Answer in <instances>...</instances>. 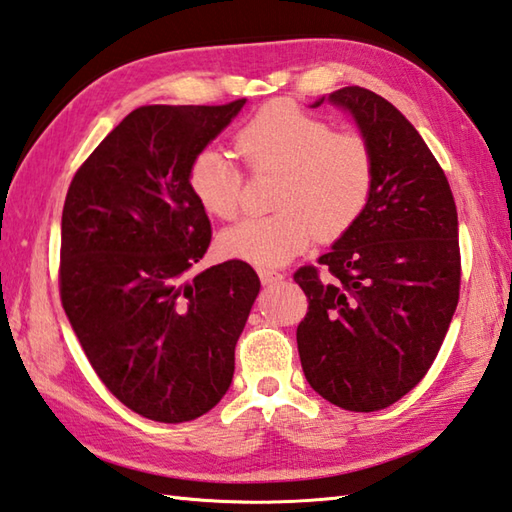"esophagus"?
Segmentation results:
<instances>
[{"instance_id": "obj_1", "label": "esophagus", "mask_w": 512, "mask_h": 512, "mask_svg": "<svg viewBox=\"0 0 512 512\" xmlns=\"http://www.w3.org/2000/svg\"><path fill=\"white\" fill-rule=\"evenodd\" d=\"M259 279H262V284H264V286H270V284H277V281L284 279V275L277 273V270L259 268Z\"/></svg>"}]
</instances>
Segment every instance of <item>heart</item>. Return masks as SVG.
Here are the masks:
<instances>
[{
    "label": "heart",
    "instance_id": "heart-1",
    "mask_svg": "<svg viewBox=\"0 0 512 512\" xmlns=\"http://www.w3.org/2000/svg\"><path fill=\"white\" fill-rule=\"evenodd\" d=\"M237 154L253 173H279L273 215L246 217L226 228L228 257L279 266L314 239H336L361 220L376 182L372 145L358 132L332 129L325 118L290 101H273L235 134ZM189 189L204 211L231 220L244 195V171L220 149L204 147L187 169Z\"/></svg>",
    "mask_w": 512,
    "mask_h": 512
}]
</instances>
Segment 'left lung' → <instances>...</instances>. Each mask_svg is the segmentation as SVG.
Here are the masks:
<instances>
[{
    "mask_svg": "<svg viewBox=\"0 0 512 512\" xmlns=\"http://www.w3.org/2000/svg\"><path fill=\"white\" fill-rule=\"evenodd\" d=\"M376 160L365 213L295 279L308 297L297 328L310 387L347 411H378L436 361L460 299V242L449 180L400 110L372 90L332 92ZM314 103V107L321 105Z\"/></svg>",
    "mask_w": 512,
    "mask_h": 512,
    "instance_id": "obj_1",
    "label": "left lung"
}]
</instances>
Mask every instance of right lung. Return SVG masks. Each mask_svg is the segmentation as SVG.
<instances>
[{
	"instance_id": "right-lung-1",
	"label": "right lung",
	"mask_w": 512,
	"mask_h": 512,
	"mask_svg": "<svg viewBox=\"0 0 512 512\" xmlns=\"http://www.w3.org/2000/svg\"><path fill=\"white\" fill-rule=\"evenodd\" d=\"M244 103L138 107L65 195L63 310L103 385L149 420L200 418L231 387L259 277L242 259L191 277L211 222L187 169Z\"/></svg>"
}]
</instances>
